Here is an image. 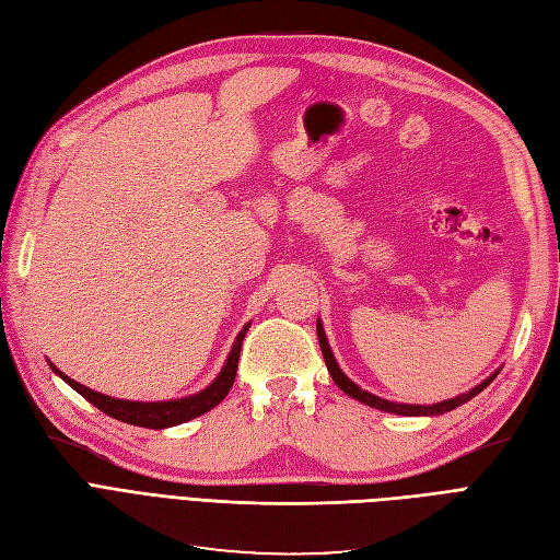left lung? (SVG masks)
Masks as SVG:
<instances>
[{
	"instance_id": "obj_1",
	"label": "left lung",
	"mask_w": 560,
	"mask_h": 560,
	"mask_svg": "<svg viewBox=\"0 0 560 560\" xmlns=\"http://www.w3.org/2000/svg\"><path fill=\"white\" fill-rule=\"evenodd\" d=\"M317 341H319L322 354H325V362H327V369H329V374H331L334 383H336L338 387H341L348 397L358 399V401H362V404H366V406H374V409H381V411H387V413H397V416H442V413H446V411L457 409V406L469 401L471 397H477V395L481 393V389L488 387L490 381H493V378L498 376V371H495L493 376H488L483 383H479L477 387H471L469 393L457 395V397L446 399V401H439V404H430V406H425V404H397V401H387V399H381V397H376V395L366 393V389H362L360 385H354V383L343 374L341 366L336 364L334 352H331V348H329V343H327V334H325V329H322V322H319V319H317Z\"/></svg>"
}]
</instances>
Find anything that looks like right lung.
<instances>
[{
	"label": "right lung",
	"mask_w": 560,
	"mask_h": 560,
	"mask_svg": "<svg viewBox=\"0 0 560 560\" xmlns=\"http://www.w3.org/2000/svg\"><path fill=\"white\" fill-rule=\"evenodd\" d=\"M247 329H249V325H245V329L238 334V338H235V343L229 352L224 369L219 371V376L206 389H200V393H196L191 397L171 399V401L114 399V397L95 393V389L72 381L70 376H65L62 371H58L50 362H48V366L54 369L67 385L74 387L83 399H89L93 406H97V409L103 413H107L116 420H121V422H128V425L149 428V430H165V428L182 425V422H186V420H194L202 413H208L210 409H214V406L229 395V389L233 387V381H235V369H238L241 348H243V338H245Z\"/></svg>",
	"instance_id": "obj_1"
}]
</instances>
